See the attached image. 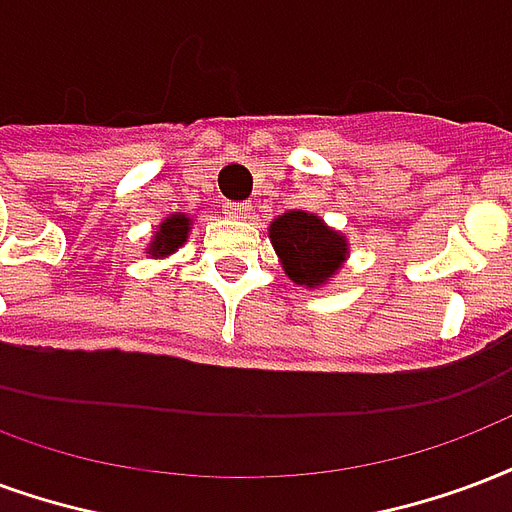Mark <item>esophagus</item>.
Returning a JSON list of instances; mask_svg holds the SVG:
<instances>
[{
  "mask_svg": "<svg viewBox=\"0 0 512 512\" xmlns=\"http://www.w3.org/2000/svg\"><path fill=\"white\" fill-rule=\"evenodd\" d=\"M222 211H225L227 217L244 219L246 214H249V206H246V203H225V206H222Z\"/></svg>",
  "mask_w": 512,
  "mask_h": 512,
  "instance_id": "obj_1",
  "label": "esophagus"
}]
</instances>
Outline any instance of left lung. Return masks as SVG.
<instances>
[{
    "label": "left lung",
    "mask_w": 512,
    "mask_h": 512,
    "mask_svg": "<svg viewBox=\"0 0 512 512\" xmlns=\"http://www.w3.org/2000/svg\"><path fill=\"white\" fill-rule=\"evenodd\" d=\"M271 244L282 260L285 274L295 285H323L344 263L347 244L323 219L306 211H290L271 225Z\"/></svg>",
    "instance_id": "obj_1"
}]
</instances>
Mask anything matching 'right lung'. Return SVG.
Here are the masks:
<instances>
[{
  "label": "right lung",
  "instance_id": "obj_1",
  "mask_svg": "<svg viewBox=\"0 0 512 512\" xmlns=\"http://www.w3.org/2000/svg\"><path fill=\"white\" fill-rule=\"evenodd\" d=\"M187 233H189V219L184 214H176V217L165 219L157 230V236L151 241V249L149 255L154 257H165L170 252H176L184 241H187Z\"/></svg>",
  "mask_w": 512,
  "mask_h": 512
}]
</instances>
